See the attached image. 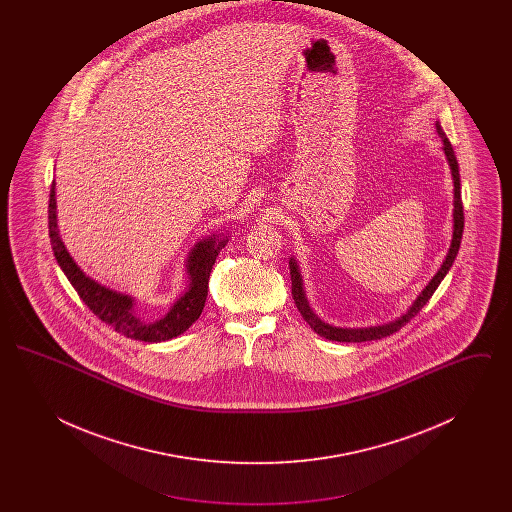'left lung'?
<instances>
[{"label":"left lung","instance_id":"obj_1","mask_svg":"<svg viewBox=\"0 0 512 512\" xmlns=\"http://www.w3.org/2000/svg\"><path fill=\"white\" fill-rule=\"evenodd\" d=\"M436 130H438V136L443 142V151H445V157H447V163L451 167V174H453V240H451V247H449V253L443 261V265L436 272V276L428 282V286L420 292V295L413 301V305L409 307V311L405 315H401L399 318H395L393 322L388 324H380V326H368V328H338V326H332L313 313V309L309 307V301L305 297V290H303V278H301V272H299V265L295 259H290V274H292V295L299 313L303 315V318L307 320V324L317 332L318 336L326 338V340L332 341H347V343H361V341H372L382 340L386 336L395 334L399 328H403L407 322H411V318L416 317L420 313V309L428 303V299L434 295V292L438 290L441 280L445 278V274L449 272V268L453 267L455 259H457V253H459V247H461V240H463V228H464V213H463V199H461V174H459V163H457V157H455V151L451 142L447 140L441 124L436 122Z\"/></svg>","mask_w":512,"mask_h":512}]
</instances>
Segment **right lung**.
Segmentation results:
<instances>
[{
	"label": "right lung",
	"instance_id": "1",
	"mask_svg": "<svg viewBox=\"0 0 512 512\" xmlns=\"http://www.w3.org/2000/svg\"><path fill=\"white\" fill-rule=\"evenodd\" d=\"M49 238L53 255L59 263L74 290L80 295V299L90 307V311L115 328L119 334L132 338V340L167 341L184 334L195 320L201 315L205 307V299L209 292V274L219 257L220 249L226 245L228 238L219 240L215 234L207 240H201L194 245V249L188 255L186 272H188V288L182 293L169 313L155 322H144L136 313V299L124 293L113 292L105 286L92 280L84 274V270L74 263L71 253L63 244L59 230H57V203H55V182L51 184L48 207Z\"/></svg>",
	"mask_w": 512,
	"mask_h": 512
}]
</instances>
